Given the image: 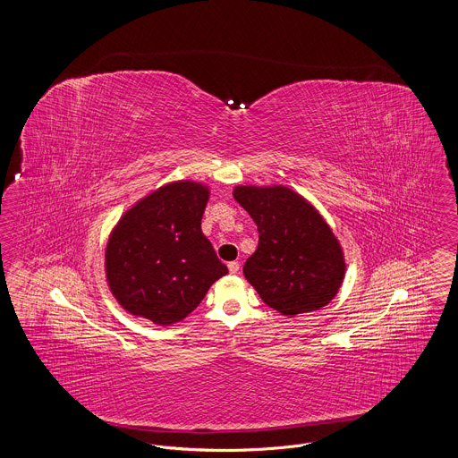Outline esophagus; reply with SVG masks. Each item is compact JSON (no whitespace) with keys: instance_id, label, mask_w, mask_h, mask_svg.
I'll list each match as a JSON object with an SVG mask.
<instances>
[{"instance_id":"obj_1","label":"esophagus","mask_w":458,"mask_h":458,"mask_svg":"<svg viewBox=\"0 0 458 458\" xmlns=\"http://www.w3.org/2000/svg\"><path fill=\"white\" fill-rule=\"evenodd\" d=\"M228 271H230V275H237L240 271L239 262H228Z\"/></svg>"}]
</instances>
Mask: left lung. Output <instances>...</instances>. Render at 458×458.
Listing matches in <instances>:
<instances>
[{
    "instance_id": "left-lung-1",
    "label": "left lung",
    "mask_w": 458,
    "mask_h": 458,
    "mask_svg": "<svg viewBox=\"0 0 458 458\" xmlns=\"http://www.w3.org/2000/svg\"><path fill=\"white\" fill-rule=\"evenodd\" d=\"M233 197L258 225L259 243L243 275L262 301L290 318L329 304L344 282L345 259L314 206L284 185H240Z\"/></svg>"
}]
</instances>
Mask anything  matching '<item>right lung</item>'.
Wrapping results in <instances>:
<instances>
[{
    "label": "right lung",
    "mask_w": 458,
    "mask_h": 458,
    "mask_svg": "<svg viewBox=\"0 0 458 458\" xmlns=\"http://www.w3.org/2000/svg\"><path fill=\"white\" fill-rule=\"evenodd\" d=\"M208 199L206 185L174 182L140 199L113 228L106 280L125 310L159 327L174 325L228 273L200 230Z\"/></svg>",
    "instance_id": "right-lung-1"
}]
</instances>
